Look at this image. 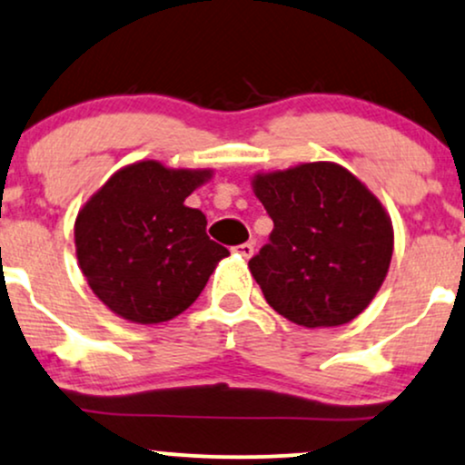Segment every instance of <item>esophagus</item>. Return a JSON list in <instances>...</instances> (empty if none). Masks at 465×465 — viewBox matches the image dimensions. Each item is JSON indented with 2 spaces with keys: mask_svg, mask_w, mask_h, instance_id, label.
Returning <instances> with one entry per match:
<instances>
[{
  "mask_svg": "<svg viewBox=\"0 0 465 465\" xmlns=\"http://www.w3.org/2000/svg\"><path fill=\"white\" fill-rule=\"evenodd\" d=\"M237 252L243 256V259H250V256L254 254V243H250V242H245V243H242V245H237Z\"/></svg>",
  "mask_w": 465,
  "mask_h": 465,
  "instance_id": "esophagus-1",
  "label": "esophagus"
}]
</instances>
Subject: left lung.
Segmentation results:
<instances>
[{
	"mask_svg": "<svg viewBox=\"0 0 465 465\" xmlns=\"http://www.w3.org/2000/svg\"><path fill=\"white\" fill-rule=\"evenodd\" d=\"M274 222L250 272L270 307L307 329L341 326L372 302L394 252L379 200L335 163H304L254 176Z\"/></svg>",
	"mask_w": 465,
	"mask_h": 465,
	"instance_id": "1",
	"label": "left lung"
}]
</instances>
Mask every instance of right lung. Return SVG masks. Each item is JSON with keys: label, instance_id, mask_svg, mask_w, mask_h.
Listing matches in <instances>:
<instances>
[{"label": "right lung", "instance_id": "1", "mask_svg": "<svg viewBox=\"0 0 465 465\" xmlns=\"http://www.w3.org/2000/svg\"><path fill=\"white\" fill-rule=\"evenodd\" d=\"M209 169L141 161L119 169L75 220V254L97 298L119 318L158 324L195 302L217 261L206 217L184 206Z\"/></svg>", "mask_w": 465, "mask_h": 465}]
</instances>
